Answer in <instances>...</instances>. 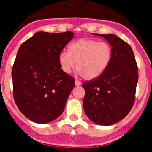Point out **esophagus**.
Returning a JSON list of instances; mask_svg holds the SVG:
<instances>
[{"label":"esophagus","mask_w":152,"mask_h":152,"mask_svg":"<svg viewBox=\"0 0 152 152\" xmlns=\"http://www.w3.org/2000/svg\"><path fill=\"white\" fill-rule=\"evenodd\" d=\"M75 85H76V86H80V84H81V82H80V81H79V80H75Z\"/></svg>","instance_id":"esophagus-1"}]
</instances>
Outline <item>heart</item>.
I'll list each match as a JSON object with an SVG mask.
<instances>
[{
	"mask_svg": "<svg viewBox=\"0 0 152 152\" xmlns=\"http://www.w3.org/2000/svg\"><path fill=\"white\" fill-rule=\"evenodd\" d=\"M113 54L112 46L107 42L81 39L70 44L68 52H61L58 61L65 73H70L76 67L84 79L94 80L107 71Z\"/></svg>",
	"mask_w": 152,
	"mask_h": 152,
	"instance_id": "b5f03b06",
	"label": "heart"
}]
</instances>
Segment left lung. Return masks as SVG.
Segmentation results:
<instances>
[{
	"instance_id": "8db88e82",
	"label": "left lung",
	"mask_w": 152,
	"mask_h": 152,
	"mask_svg": "<svg viewBox=\"0 0 152 152\" xmlns=\"http://www.w3.org/2000/svg\"><path fill=\"white\" fill-rule=\"evenodd\" d=\"M96 35L110 42L113 54L110 66L100 77L83 83V106L91 121L110 126L127 116L133 107L139 71L133 51L127 42L116 35Z\"/></svg>"
}]
</instances>
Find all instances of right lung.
<instances>
[{
  "instance_id": "add662e5",
  "label": "right lung",
  "mask_w": 152,
  "mask_h": 152,
  "mask_svg": "<svg viewBox=\"0 0 152 152\" xmlns=\"http://www.w3.org/2000/svg\"><path fill=\"white\" fill-rule=\"evenodd\" d=\"M72 32H39L20 46L12 68L13 94L24 116L47 123L62 113L75 78L61 68L58 57Z\"/></svg>"
}]
</instances>
